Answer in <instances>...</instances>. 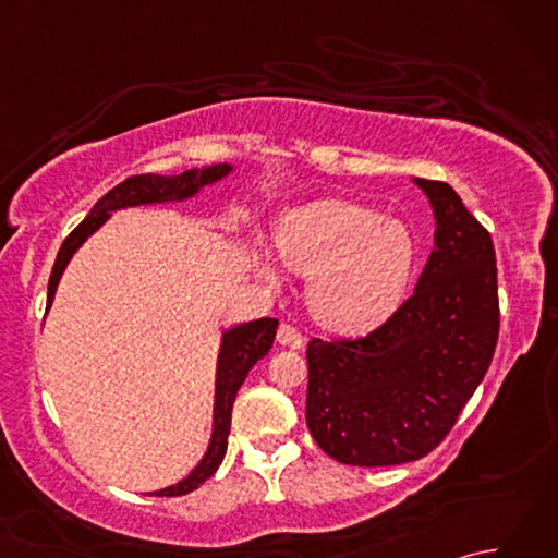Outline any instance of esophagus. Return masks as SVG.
Masks as SVG:
<instances>
[{
  "instance_id": "1",
  "label": "esophagus",
  "mask_w": 558,
  "mask_h": 558,
  "mask_svg": "<svg viewBox=\"0 0 558 558\" xmlns=\"http://www.w3.org/2000/svg\"><path fill=\"white\" fill-rule=\"evenodd\" d=\"M278 342H280V345H286V348H300L302 342H304V336L294 326L280 324V328H278Z\"/></svg>"
}]
</instances>
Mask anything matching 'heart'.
I'll list each match as a JSON object with an SVG mask.
<instances>
[{
	"mask_svg": "<svg viewBox=\"0 0 558 558\" xmlns=\"http://www.w3.org/2000/svg\"><path fill=\"white\" fill-rule=\"evenodd\" d=\"M276 242L282 264L312 278V314L336 333H364L384 324L400 304L414 260L400 222L340 198L290 210Z\"/></svg>",
	"mask_w": 558,
	"mask_h": 558,
	"instance_id": "1",
	"label": "heart"
}]
</instances>
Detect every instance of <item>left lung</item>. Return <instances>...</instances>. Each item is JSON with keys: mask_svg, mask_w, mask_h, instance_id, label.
I'll return each instance as SVG.
<instances>
[{"mask_svg": "<svg viewBox=\"0 0 558 558\" xmlns=\"http://www.w3.org/2000/svg\"><path fill=\"white\" fill-rule=\"evenodd\" d=\"M434 210V252L412 298L372 333L306 345V424L345 465L420 460L453 429L499 340L489 232L446 182L412 180Z\"/></svg>", "mask_w": 558, "mask_h": 558, "instance_id": "obj_1", "label": "left lung"}]
</instances>
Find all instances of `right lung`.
<instances>
[{
	"mask_svg": "<svg viewBox=\"0 0 558 558\" xmlns=\"http://www.w3.org/2000/svg\"><path fill=\"white\" fill-rule=\"evenodd\" d=\"M234 168L228 162L208 165V168H194L182 174L162 177V174H136L129 177L122 184L110 189L78 228L71 232L62 248H59L50 282H47V310L52 306L54 292L62 272L66 270L71 256L78 252V246L88 240L90 234H96L105 222L110 220L114 210L122 208H136V206H153V204H174V201L194 198L201 189L220 182L222 177H228ZM278 318H256V322L236 324L228 330H222L220 338V352H218V366H216V398H213V432L210 441L204 458L198 460V465L189 472L184 480L170 487L150 492L153 496H182L198 489L213 472L220 468L228 450V436H230V420H232V405L236 398V390L244 384L248 369L266 357L272 340H276Z\"/></svg>",
	"mask_w": 558,
	"mask_h": 558,
	"instance_id": "1",
	"label": "right lung"
}]
</instances>
